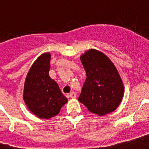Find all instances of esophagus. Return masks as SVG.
Instances as JSON below:
<instances>
[{
    "label": "esophagus",
    "mask_w": 149,
    "mask_h": 149,
    "mask_svg": "<svg viewBox=\"0 0 149 149\" xmlns=\"http://www.w3.org/2000/svg\"><path fill=\"white\" fill-rule=\"evenodd\" d=\"M70 97L72 98V99H74V98H76V93H75L74 92H72V93H70Z\"/></svg>",
    "instance_id": "1"
}]
</instances>
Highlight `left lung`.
Instances as JSON below:
<instances>
[{
  "label": "left lung",
  "mask_w": 149,
  "mask_h": 149,
  "mask_svg": "<svg viewBox=\"0 0 149 149\" xmlns=\"http://www.w3.org/2000/svg\"><path fill=\"white\" fill-rule=\"evenodd\" d=\"M86 72L79 101L89 112L104 116L116 109L124 95V86L118 70L102 52L91 49L80 56Z\"/></svg>",
  "instance_id": "8db88e82"
}]
</instances>
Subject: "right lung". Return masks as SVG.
Wrapping results in <instances>:
<instances>
[{
	"instance_id": "right-lung-1",
	"label": "right lung",
	"mask_w": 149,
	"mask_h": 149,
	"mask_svg": "<svg viewBox=\"0 0 149 149\" xmlns=\"http://www.w3.org/2000/svg\"><path fill=\"white\" fill-rule=\"evenodd\" d=\"M50 54L45 53L33 63L26 75L24 100L32 113L40 118H50L60 112L67 99L49 76Z\"/></svg>"
}]
</instances>
